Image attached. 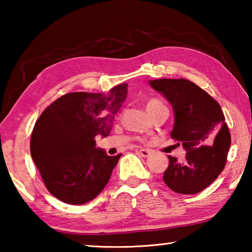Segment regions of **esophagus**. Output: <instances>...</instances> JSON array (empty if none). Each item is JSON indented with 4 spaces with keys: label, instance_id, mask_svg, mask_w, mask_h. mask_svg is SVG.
<instances>
[{
    "label": "esophagus",
    "instance_id": "1",
    "mask_svg": "<svg viewBox=\"0 0 252 252\" xmlns=\"http://www.w3.org/2000/svg\"><path fill=\"white\" fill-rule=\"evenodd\" d=\"M139 153H140V155H141L143 158H148L149 156L151 155L152 151H151V150H148V149H140Z\"/></svg>",
    "mask_w": 252,
    "mask_h": 252
}]
</instances>
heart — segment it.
Segmentation results:
<instances>
[{"label": "heart", "mask_w": 252, "mask_h": 252, "mask_svg": "<svg viewBox=\"0 0 252 252\" xmlns=\"http://www.w3.org/2000/svg\"><path fill=\"white\" fill-rule=\"evenodd\" d=\"M159 104H162L161 102L159 101V100H157V99H152V100H150L149 101V103H148V105L147 106H152V105H159Z\"/></svg>", "instance_id": "obj_1"}]
</instances>
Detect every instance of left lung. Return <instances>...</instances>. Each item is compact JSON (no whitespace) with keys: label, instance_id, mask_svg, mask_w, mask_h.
<instances>
[{"label":"left lung","instance_id":"left-lung-1","mask_svg":"<svg viewBox=\"0 0 252 252\" xmlns=\"http://www.w3.org/2000/svg\"><path fill=\"white\" fill-rule=\"evenodd\" d=\"M149 84L172 105L171 138L187 152L183 161L168 157L163 181L177 193H198L218 178L227 161L231 138L221 106L189 80L158 79Z\"/></svg>","mask_w":252,"mask_h":252}]
</instances>
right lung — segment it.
Wrapping results in <instances>:
<instances>
[{"instance_id": "add662e5", "label": "right lung", "mask_w": 252, "mask_h": 252, "mask_svg": "<svg viewBox=\"0 0 252 252\" xmlns=\"http://www.w3.org/2000/svg\"><path fill=\"white\" fill-rule=\"evenodd\" d=\"M127 83L106 93L71 92L46 108L34 126L31 156L46 189L61 201L84 204L99 195L121 155L95 148L126 99Z\"/></svg>"}]
</instances>
